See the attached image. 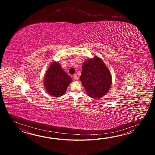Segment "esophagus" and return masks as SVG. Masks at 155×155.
Listing matches in <instances>:
<instances>
[{
  "instance_id": "34e87169",
  "label": "esophagus",
  "mask_w": 155,
  "mask_h": 155,
  "mask_svg": "<svg viewBox=\"0 0 155 155\" xmlns=\"http://www.w3.org/2000/svg\"><path fill=\"white\" fill-rule=\"evenodd\" d=\"M73 77H74V78L75 80H78V77L77 75H76V74H75Z\"/></svg>"
}]
</instances>
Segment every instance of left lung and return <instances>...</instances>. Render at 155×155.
<instances>
[{
    "label": "left lung",
    "mask_w": 155,
    "mask_h": 155,
    "mask_svg": "<svg viewBox=\"0 0 155 155\" xmlns=\"http://www.w3.org/2000/svg\"><path fill=\"white\" fill-rule=\"evenodd\" d=\"M80 77L88 95L94 99L102 97L109 91L112 78L110 71L102 60L95 56L82 64Z\"/></svg>",
    "instance_id": "left-lung-1"
}]
</instances>
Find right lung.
Returning a JSON list of instances; mask_svg holds the SVG:
<instances>
[{
	"label": "right lung",
	"mask_w": 155,
	"mask_h": 155,
	"mask_svg": "<svg viewBox=\"0 0 155 155\" xmlns=\"http://www.w3.org/2000/svg\"><path fill=\"white\" fill-rule=\"evenodd\" d=\"M44 79V86L47 92L54 97L63 95L72 80L57 62H53L50 65Z\"/></svg>",
	"instance_id": "obj_1"
}]
</instances>
